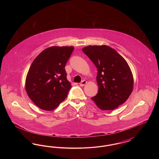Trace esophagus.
I'll list each match as a JSON object with an SVG mask.
<instances>
[{
	"mask_svg": "<svg viewBox=\"0 0 159 159\" xmlns=\"http://www.w3.org/2000/svg\"><path fill=\"white\" fill-rule=\"evenodd\" d=\"M86 83H87V81L83 80H82V81L81 82V83H80V86H84Z\"/></svg>",
	"mask_w": 159,
	"mask_h": 159,
	"instance_id": "obj_1",
	"label": "esophagus"
}]
</instances>
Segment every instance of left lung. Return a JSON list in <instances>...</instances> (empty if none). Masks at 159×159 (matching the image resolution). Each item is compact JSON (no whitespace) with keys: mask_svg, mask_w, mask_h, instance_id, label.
<instances>
[{"mask_svg":"<svg viewBox=\"0 0 159 159\" xmlns=\"http://www.w3.org/2000/svg\"><path fill=\"white\" fill-rule=\"evenodd\" d=\"M82 51L98 69V92L91 99L101 110L117 108L133 91L134 77L128 62L108 46H88Z\"/></svg>","mask_w":159,"mask_h":159,"instance_id":"left-lung-1","label":"left lung"}]
</instances>
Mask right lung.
I'll list each match as a JSON object with an SVG mask.
<instances>
[{"instance_id":"1","label":"right lung","mask_w":159,"mask_h":159,"mask_svg":"<svg viewBox=\"0 0 159 159\" xmlns=\"http://www.w3.org/2000/svg\"><path fill=\"white\" fill-rule=\"evenodd\" d=\"M73 46L48 48L33 61L25 79V91L39 108L51 111L67 98L71 83L65 66Z\"/></svg>"}]
</instances>
